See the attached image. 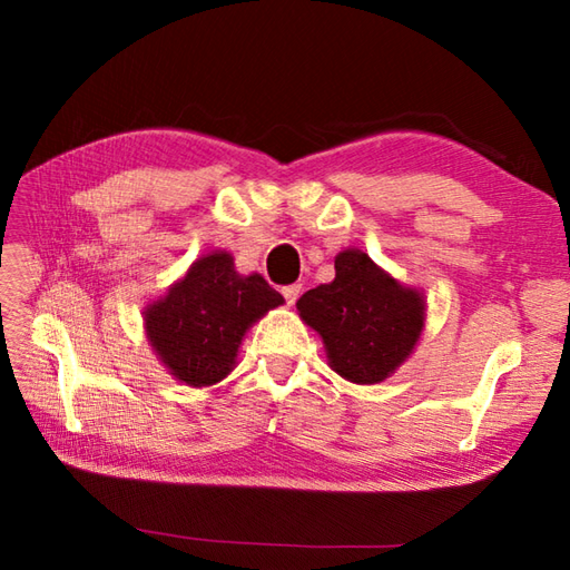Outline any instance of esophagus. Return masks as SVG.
<instances>
[{
	"instance_id": "34e87169",
	"label": "esophagus",
	"mask_w": 570,
	"mask_h": 570,
	"mask_svg": "<svg viewBox=\"0 0 570 570\" xmlns=\"http://www.w3.org/2000/svg\"><path fill=\"white\" fill-rule=\"evenodd\" d=\"M298 294H301V284H288V286H284V288H282V296L286 298V304H288V306H294V304H296Z\"/></svg>"
}]
</instances>
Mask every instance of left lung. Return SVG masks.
<instances>
[{
    "label": "left lung",
    "instance_id": "1",
    "mask_svg": "<svg viewBox=\"0 0 570 570\" xmlns=\"http://www.w3.org/2000/svg\"><path fill=\"white\" fill-rule=\"evenodd\" d=\"M296 308L318 331L331 367L357 384H377L402 365L423 328V298L399 286L365 252L335 257V278L311 288Z\"/></svg>",
    "mask_w": 570,
    "mask_h": 570
}]
</instances>
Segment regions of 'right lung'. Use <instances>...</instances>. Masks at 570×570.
Listing matches in <instances>:
<instances>
[{
    "label": "right lung",
    "mask_w": 570,
    "mask_h": 570,
    "mask_svg": "<svg viewBox=\"0 0 570 570\" xmlns=\"http://www.w3.org/2000/svg\"><path fill=\"white\" fill-rule=\"evenodd\" d=\"M284 304L259 274L239 276L227 252L200 257L144 313L147 335L174 377L190 386L220 382L235 367L249 325Z\"/></svg>",
    "instance_id": "obj_1"
}]
</instances>
